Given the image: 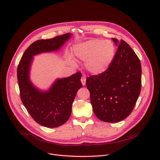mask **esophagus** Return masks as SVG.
I'll use <instances>...</instances> for the list:
<instances>
[{
	"instance_id": "esophagus-1",
	"label": "esophagus",
	"mask_w": 160,
	"mask_h": 160,
	"mask_svg": "<svg viewBox=\"0 0 160 160\" xmlns=\"http://www.w3.org/2000/svg\"><path fill=\"white\" fill-rule=\"evenodd\" d=\"M80 80H81V82H82V85H85V83H86V78H85V77H82L81 78Z\"/></svg>"
}]
</instances>
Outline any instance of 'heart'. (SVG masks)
I'll return each mask as SVG.
<instances>
[{
    "label": "heart",
    "mask_w": 160,
    "mask_h": 160,
    "mask_svg": "<svg viewBox=\"0 0 160 160\" xmlns=\"http://www.w3.org/2000/svg\"><path fill=\"white\" fill-rule=\"evenodd\" d=\"M75 57L86 62L85 67L93 74L104 72L110 66L115 55V46L109 40L92 39L76 45Z\"/></svg>",
    "instance_id": "obj_1"
}]
</instances>
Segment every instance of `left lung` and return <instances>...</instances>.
I'll list each match as a JSON object with an SVG mask.
<instances>
[{
	"mask_svg": "<svg viewBox=\"0 0 160 160\" xmlns=\"http://www.w3.org/2000/svg\"><path fill=\"white\" fill-rule=\"evenodd\" d=\"M112 40L118 48L109 68L86 80L95 115L108 122L126 118L132 112L141 89L139 58L126 41Z\"/></svg>",
	"mask_w": 160,
	"mask_h": 160,
	"instance_id": "8db88e82",
	"label": "left lung"
}]
</instances>
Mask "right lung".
Instances as JSON below:
<instances>
[{
    "instance_id": "1",
    "label": "right lung",
    "mask_w": 160,
    "mask_h": 160,
    "mask_svg": "<svg viewBox=\"0 0 160 160\" xmlns=\"http://www.w3.org/2000/svg\"><path fill=\"white\" fill-rule=\"evenodd\" d=\"M70 36L71 34L67 33L34 41L26 49L18 67V81L22 102L32 118L46 128L60 126L69 119L73 102L82 86V73L79 72L69 77L58 79L48 91L41 92L29 80L32 57L60 49Z\"/></svg>"
}]
</instances>
